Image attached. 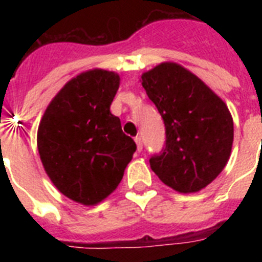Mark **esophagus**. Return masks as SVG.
<instances>
[{
  "instance_id": "esophagus-1",
  "label": "esophagus",
  "mask_w": 262,
  "mask_h": 262,
  "mask_svg": "<svg viewBox=\"0 0 262 262\" xmlns=\"http://www.w3.org/2000/svg\"><path fill=\"white\" fill-rule=\"evenodd\" d=\"M135 141H136V145H137V151L141 152V149H143V141H141V137L137 136V137L135 139Z\"/></svg>"
}]
</instances>
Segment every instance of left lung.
<instances>
[{
    "label": "left lung",
    "instance_id": "obj_1",
    "mask_svg": "<svg viewBox=\"0 0 262 262\" xmlns=\"http://www.w3.org/2000/svg\"><path fill=\"white\" fill-rule=\"evenodd\" d=\"M140 81L166 125V147L149 159L152 171L178 193H197L231 155L234 122L227 104L179 63H159Z\"/></svg>",
    "mask_w": 262,
    "mask_h": 262
}]
</instances>
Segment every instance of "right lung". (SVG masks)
<instances>
[{
    "label": "right lung",
    "mask_w": 262,
    "mask_h": 262,
    "mask_svg": "<svg viewBox=\"0 0 262 262\" xmlns=\"http://www.w3.org/2000/svg\"><path fill=\"white\" fill-rule=\"evenodd\" d=\"M119 75L90 69L51 99L38 127L36 144L43 168L63 195L92 207L121 182L136 143L122 132L110 106Z\"/></svg>",
    "instance_id": "1"
}]
</instances>
